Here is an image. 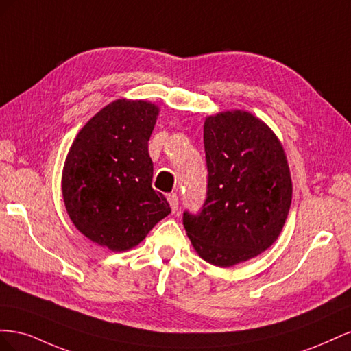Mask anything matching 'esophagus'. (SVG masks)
Returning <instances> with one entry per match:
<instances>
[{
	"label": "esophagus",
	"instance_id": "obj_1",
	"mask_svg": "<svg viewBox=\"0 0 351 351\" xmlns=\"http://www.w3.org/2000/svg\"><path fill=\"white\" fill-rule=\"evenodd\" d=\"M167 199H168L169 206H171L173 214H176V212L178 210V196L176 193H171V195L167 196Z\"/></svg>",
	"mask_w": 351,
	"mask_h": 351
}]
</instances>
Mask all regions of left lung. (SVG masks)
I'll list each match as a JSON object with an SVG mask.
<instances>
[{"label": "left lung", "mask_w": 351, "mask_h": 351, "mask_svg": "<svg viewBox=\"0 0 351 351\" xmlns=\"http://www.w3.org/2000/svg\"><path fill=\"white\" fill-rule=\"evenodd\" d=\"M204 143L206 199L183 224L202 259L228 268L278 239L291 205L290 168L278 137L247 111L206 117Z\"/></svg>", "instance_id": "left-lung-1"}]
</instances>
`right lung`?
<instances>
[{
    "label": "right lung",
    "instance_id": "add662e5",
    "mask_svg": "<svg viewBox=\"0 0 351 351\" xmlns=\"http://www.w3.org/2000/svg\"><path fill=\"white\" fill-rule=\"evenodd\" d=\"M159 108L117 99L83 125L67 154L61 190L73 224L112 252L137 246L171 208L152 189L147 152Z\"/></svg>",
    "mask_w": 351,
    "mask_h": 351
}]
</instances>
